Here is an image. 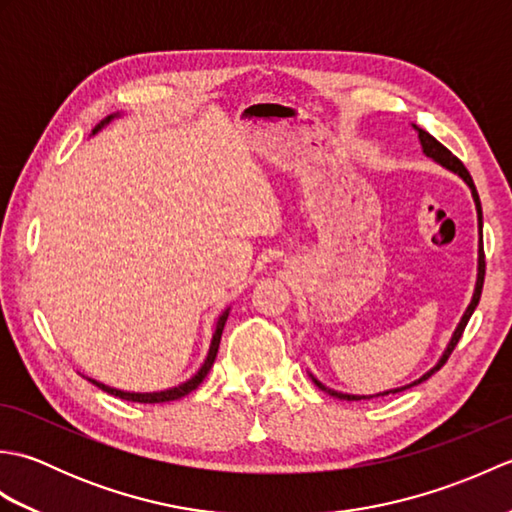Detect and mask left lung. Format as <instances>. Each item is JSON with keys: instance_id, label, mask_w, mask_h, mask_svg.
Instances as JSON below:
<instances>
[{"instance_id": "8db88e82", "label": "left lung", "mask_w": 512, "mask_h": 512, "mask_svg": "<svg viewBox=\"0 0 512 512\" xmlns=\"http://www.w3.org/2000/svg\"><path fill=\"white\" fill-rule=\"evenodd\" d=\"M413 129H416L418 132V140H420V147H422V154L427 156V158H431L433 162H438L440 167H444V169H449L451 173H455V176H460L464 182H466V187L471 189V195H473V202H475V209H477V231H480V244H477V279H475V290H473V299H471V303H469V308L464 310V314H462V319H460V323H458V328L453 330V334H451V341L447 343V347H444V352H442V356L438 358V363L433 365L429 372H424L420 378H416L413 380V383H409V385H402V387H394V389H387V391H378V394H374V396H354V394H343V391H336V389H330V387H325L321 380H317L314 378L312 374H310V378H312V383L317 385L321 391H325V394H330V396H334V398H341V400H369V398H378V396H387V394H398V391H405V389H409V387H413V385H420L422 380H427L431 374H436L438 369L447 363V358L451 356V352L455 350V345H458V341L462 339V332H464V328H466V323H469V319H471V314L475 312V308H477V303H480V297H482V286H484V268H486V264H484V242H482V226H484V222H482V204H480V195H477V191H475V184H473V178H471V173L466 171V167L462 165V162L455 158L451 151L444 147V145H440L436 138H433L429 132H424V129H420L418 125H411Z\"/></svg>"}]
</instances>
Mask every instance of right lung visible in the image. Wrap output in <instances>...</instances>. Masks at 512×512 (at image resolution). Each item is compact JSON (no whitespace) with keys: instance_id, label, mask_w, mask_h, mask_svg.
<instances>
[{"instance_id":"1","label":"right lung","mask_w":512,"mask_h":512,"mask_svg":"<svg viewBox=\"0 0 512 512\" xmlns=\"http://www.w3.org/2000/svg\"><path fill=\"white\" fill-rule=\"evenodd\" d=\"M118 116H121L118 112L107 116L105 121H101L99 125L92 129V136L99 134L105 125H110L114 118H118ZM228 312H231V306H228L220 314V317H217L215 330H213V339H211V345H209V352H206V358H204V363L200 365L198 372H195L189 380H184V383H180L176 387L160 389V391H125V389H116V387H110V385H105V383H99V380L88 378V376H85V378H88L90 383H94L96 387H101L103 391H107V394L118 396V398H123V400H132V402H145V405H156V402H169V400H178L182 396H187V394H191L193 389H198V385L202 383V380L206 378V374H209V369L213 367V361H215V356H217V347H220V339H222V330H224L226 319H228Z\"/></svg>"}]
</instances>
